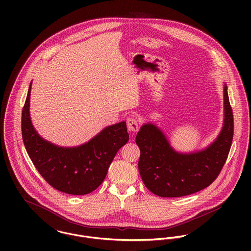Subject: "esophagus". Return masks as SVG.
<instances>
[{
    "instance_id": "34e87169",
    "label": "esophagus",
    "mask_w": 251,
    "mask_h": 251,
    "mask_svg": "<svg viewBox=\"0 0 251 251\" xmlns=\"http://www.w3.org/2000/svg\"><path fill=\"white\" fill-rule=\"evenodd\" d=\"M126 125H127V128L129 131L132 132H136L139 129V126H138V122L136 119L134 118H128L126 121Z\"/></svg>"
}]
</instances>
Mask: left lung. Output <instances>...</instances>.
<instances>
[{"label":"left lung","mask_w":251,"mask_h":251,"mask_svg":"<svg viewBox=\"0 0 251 251\" xmlns=\"http://www.w3.org/2000/svg\"><path fill=\"white\" fill-rule=\"evenodd\" d=\"M224 120L217 138L205 150L176 151L153 124H145L136 135L140 149L138 168L146 187L160 197H181L208 187L219 175L234 134L233 111L224 84Z\"/></svg>","instance_id":"8db88e82"}]
</instances>
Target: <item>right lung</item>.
Returning <instances> with one entry per match:
<instances>
[{"instance_id": "obj_1", "label": "right lung", "mask_w": 251, "mask_h": 251, "mask_svg": "<svg viewBox=\"0 0 251 251\" xmlns=\"http://www.w3.org/2000/svg\"><path fill=\"white\" fill-rule=\"evenodd\" d=\"M29 87L22 110V138L36 170L59 191L85 195L97 189L105 179L117 151L129 140L126 122L105 127L89 142L64 148L44 140L32 125Z\"/></svg>"}]
</instances>
